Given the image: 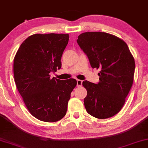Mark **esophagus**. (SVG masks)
<instances>
[{"instance_id": "esophagus-1", "label": "esophagus", "mask_w": 148, "mask_h": 148, "mask_svg": "<svg viewBox=\"0 0 148 148\" xmlns=\"http://www.w3.org/2000/svg\"><path fill=\"white\" fill-rule=\"evenodd\" d=\"M77 86H78V87H79V86H82V80H77Z\"/></svg>"}]
</instances>
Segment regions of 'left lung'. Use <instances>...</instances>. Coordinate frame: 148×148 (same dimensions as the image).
<instances>
[{
    "label": "left lung",
    "instance_id": "8db88e82",
    "mask_svg": "<svg viewBox=\"0 0 148 148\" xmlns=\"http://www.w3.org/2000/svg\"><path fill=\"white\" fill-rule=\"evenodd\" d=\"M77 42L92 68L99 69V82L87 80L84 103L90 115L99 119L114 116L122 109L133 82L135 63L125 41L102 32L80 34Z\"/></svg>",
    "mask_w": 148,
    "mask_h": 148
}]
</instances>
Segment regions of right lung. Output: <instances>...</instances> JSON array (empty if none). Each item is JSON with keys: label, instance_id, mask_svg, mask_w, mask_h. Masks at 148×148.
I'll list each match as a JSON object with an SVG mask.
<instances>
[{"label": "right lung", "instance_id": "obj_1", "mask_svg": "<svg viewBox=\"0 0 148 148\" xmlns=\"http://www.w3.org/2000/svg\"><path fill=\"white\" fill-rule=\"evenodd\" d=\"M69 40L67 34H36L20 45L14 58L13 73L17 90L27 110L36 119L54 123L64 117L74 78H51L61 68V59Z\"/></svg>", "mask_w": 148, "mask_h": 148}]
</instances>
